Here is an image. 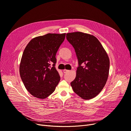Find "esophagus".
<instances>
[{"instance_id": "34e87169", "label": "esophagus", "mask_w": 131, "mask_h": 131, "mask_svg": "<svg viewBox=\"0 0 131 131\" xmlns=\"http://www.w3.org/2000/svg\"><path fill=\"white\" fill-rule=\"evenodd\" d=\"M69 71H70L69 70H66V69H65V70H63V72H64V73H66L68 72Z\"/></svg>"}]
</instances>
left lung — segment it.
Here are the masks:
<instances>
[{
	"instance_id": "left-lung-1",
	"label": "left lung",
	"mask_w": 131,
	"mask_h": 131,
	"mask_svg": "<svg viewBox=\"0 0 131 131\" xmlns=\"http://www.w3.org/2000/svg\"><path fill=\"white\" fill-rule=\"evenodd\" d=\"M66 39L74 48L79 65L71 86L82 99H91L99 94L107 81L110 66L107 53L98 39L91 34L68 33ZM84 64V67L81 66Z\"/></svg>"
}]
</instances>
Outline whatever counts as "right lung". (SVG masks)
<instances>
[{
    "mask_svg": "<svg viewBox=\"0 0 131 131\" xmlns=\"http://www.w3.org/2000/svg\"><path fill=\"white\" fill-rule=\"evenodd\" d=\"M66 33H48L32 39L26 46L19 65L23 83L33 97L45 99L60 81L55 67L56 54Z\"/></svg>",
    "mask_w": 131,
    "mask_h": 131,
    "instance_id": "right-lung-1",
    "label": "right lung"
}]
</instances>
